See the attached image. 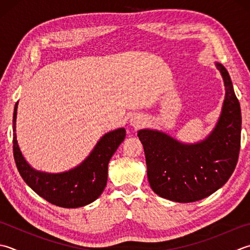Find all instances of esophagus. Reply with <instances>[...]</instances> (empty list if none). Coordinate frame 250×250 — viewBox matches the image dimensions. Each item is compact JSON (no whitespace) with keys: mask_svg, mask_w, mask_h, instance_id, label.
<instances>
[{"mask_svg":"<svg viewBox=\"0 0 250 250\" xmlns=\"http://www.w3.org/2000/svg\"><path fill=\"white\" fill-rule=\"evenodd\" d=\"M142 124V117L140 115H134L131 118V125L133 126H139Z\"/></svg>","mask_w":250,"mask_h":250,"instance_id":"esophagus-1","label":"esophagus"}]
</instances>
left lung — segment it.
I'll return each mask as SVG.
<instances>
[{
  "label": "left lung",
  "mask_w": 250,
  "mask_h": 250,
  "mask_svg": "<svg viewBox=\"0 0 250 250\" xmlns=\"http://www.w3.org/2000/svg\"><path fill=\"white\" fill-rule=\"evenodd\" d=\"M221 72L226 97L216 126L206 139L185 144L157 130L143 129L138 136L144 147L151 189L178 203L203 199L222 188L236 167L241 148V106L226 67Z\"/></svg>",
  "instance_id": "obj_1"
}]
</instances>
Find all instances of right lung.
Masks as SVG:
<instances>
[{
  "mask_svg": "<svg viewBox=\"0 0 250 250\" xmlns=\"http://www.w3.org/2000/svg\"><path fill=\"white\" fill-rule=\"evenodd\" d=\"M17 106L18 102L13 116V151L24 182L39 196L63 208L83 207L99 198L107 184L109 160L125 138V128L102 136L91 154L76 168L62 173H46L33 169L19 149L16 138Z\"/></svg>",
  "mask_w": 250,
  "mask_h": 250,
  "instance_id": "1",
  "label": "right lung"
}]
</instances>
